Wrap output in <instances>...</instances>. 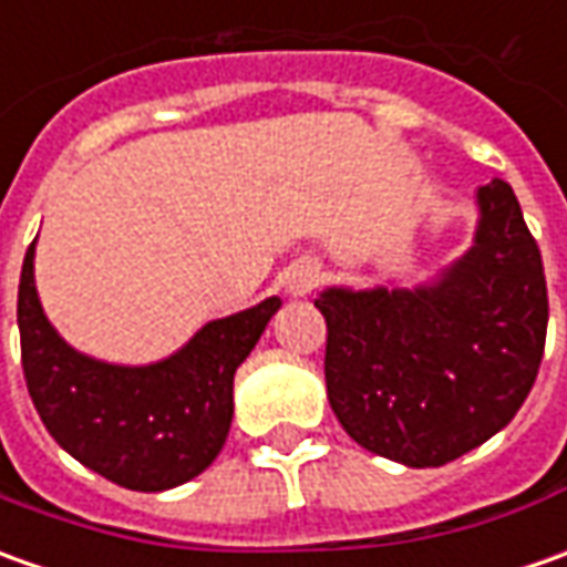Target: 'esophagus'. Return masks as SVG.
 Masks as SVG:
<instances>
[{
    "mask_svg": "<svg viewBox=\"0 0 567 567\" xmlns=\"http://www.w3.org/2000/svg\"><path fill=\"white\" fill-rule=\"evenodd\" d=\"M322 282V272L316 264H298V267L288 272V282H285V291L291 295V298H307L310 291H313L316 285Z\"/></svg>",
    "mask_w": 567,
    "mask_h": 567,
    "instance_id": "34e87169",
    "label": "esophagus"
}]
</instances>
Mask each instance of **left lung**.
Wrapping results in <instances>:
<instances>
[{"mask_svg": "<svg viewBox=\"0 0 567 567\" xmlns=\"http://www.w3.org/2000/svg\"><path fill=\"white\" fill-rule=\"evenodd\" d=\"M472 248L413 288L319 291L326 391L369 453L437 468L491 441L534 388L546 344L540 248L509 183L475 192Z\"/></svg>", "mask_w": 567, "mask_h": 567, "instance_id": "left-lung-1", "label": "left lung"}]
</instances>
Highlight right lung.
<instances>
[{"mask_svg": "<svg viewBox=\"0 0 567 567\" xmlns=\"http://www.w3.org/2000/svg\"><path fill=\"white\" fill-rule=\"evenodd\" d=\"M37 241L18 285V332L30 400L73 460L126 491L157 494L198 477L233 425V379L279 298L202 326L171 357L145 365L95 360L71 348L42 310Z\"/></svg>", "mask_w": 567, "mask_h": 567, "instance_id": "right-lung-1", "label": "right lung"}]
</instances>
